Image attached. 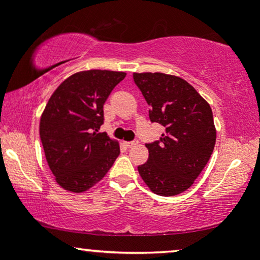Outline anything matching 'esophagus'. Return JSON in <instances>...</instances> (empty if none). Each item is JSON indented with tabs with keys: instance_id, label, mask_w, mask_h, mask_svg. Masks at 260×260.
<instances>
[{
	"instance_id": "esophagus-1",
	"label": "esophagus",
	"mask_w": 260,
	"mask_h": 260,
	"mask_svg": "<svg viewBox=\"0 0 260 260\" xmlns=\"http://www.w3.org/2000/svg\"><path fill=\"white\" fill-rule=\"evenodd\" d=\"M124 145H126L127 148H133L136 147V145H138V140H133V142H124Z\"/></svg>"
}]
</instances>
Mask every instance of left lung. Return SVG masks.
<instances>
[{
	"label": "left lung",
	"mask_w": 260,
	"mask_h": 260,
	"mask_svg": "<svg viewBox=\"0 0 260 260\" xmlns=\"http://www.w3.org/2000/svg\"><path fill=\"white\" fill-rule=\"evenodd\" d=\"M133 79L150 106V121L165 127L160 142L145 145L149 157L138 166L140 177L155 194H180L194 183L214 150L211 107L177 76L145 72L133 73Z\"/></svg>",
	"instance_id": "obj_1"
}]
</instances>
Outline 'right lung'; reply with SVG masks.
Masks as SVG:
<instances>
[{"label": "right lung", "mask_w": 260, "mask_h": 260, "mask_svg": "<svg viewBox=\"0 0 260 260\" xmlns=\"http://www.w3.org/2000/svg\"><path fill=\"white\" fill-rule=\"evenodd\" d=\"M124 72L90 70L74 73L53 91L40 117V139L47 165L63 189L82 193L105 177L120 155L107 133L104 104Z\"/></svg>", "instance_id": "right-lung-1"}]
</instances>
